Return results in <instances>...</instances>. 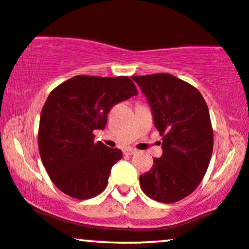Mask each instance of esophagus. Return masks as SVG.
Here are the masks:
<instances>
[{
    "mask_svg": "<svg viewBox=\"0 0 249 249\" xmlns=\"http://www.w3.org/2000/svg\"><path fill=\"white\" fill-rule=\"evenodd\" d=\"M134 153H137V151H136V149H133V148L124 149V154L125 155H133Z\"/></svg>",
    "mask_w": 249,
    "mask_h": 249,
    "instance_id": "obj_1",
    "label": "esophagus"
}]
</instances>
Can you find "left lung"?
Returning a JSON list of instances; mask_svg holds the SVG:
<instances>
[{
  "mask_svg": "<svg viewBox=\"0 0 249 249\" xmlns=\"http://www.w3.org/2000/svg\"><path fill=\"white\" fill-rule=\"evenodd\" d=\"M149 102L162 137V157L139 176L143 193L158 202L189 196L204 178L213 149V130L198 89L167 73L132 76Z\"/></svg>",
  "mask_w": 249,
  "mask_h": 249,
  "instance_id": "obj_1",
  "label": "left lung"
}]
</instances>
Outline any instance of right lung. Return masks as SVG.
<instances>
[{"label":"right lung","instance_id":"1","mask_svg":"<svg viewBox=\"0 0 249 249\" xmlns=\"http://www.w3.org/2000/svg\"><path fill=\"white\" fill-rule=\"evenodd\" d=\"M138 95L127 76L76 75L50 92L40 113L38 147L50 178L60 191L88 199L106 189L111 167L123 158L118 148L95 142L107 113Z\"/></svg>","mask_w":249,"mask_h":249}]
</instances>
